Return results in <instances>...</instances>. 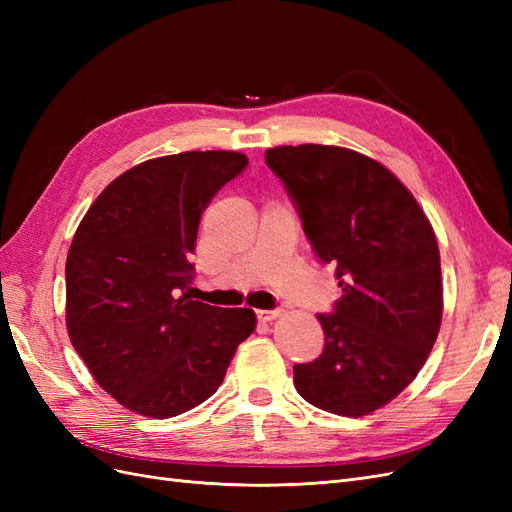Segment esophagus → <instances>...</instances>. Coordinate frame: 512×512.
Masks as SVG:
<instances>
[{
    "label": "esophagus",
    "mask_w": 512,
    "mask_h": 512,
    "mask_svg": "<svg viewBox=\"0 0 512 512\" xmlns=\"http://www.w3.org/2000/svg\"><path fill=\"white\" fill-rule=\"evenodd\" d=\"M277 316H280V309H258V312H256V318L260 322H271Z\"/></svg>",
    "instance_id": "obj_1"
}]
</instances>
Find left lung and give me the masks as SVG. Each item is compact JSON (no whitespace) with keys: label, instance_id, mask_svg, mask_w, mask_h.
Segmentation results:
<instances>
[{"label":"left lung","instance_id":"left-lung-1","mask_svg":"<svg viewBox=\"0 0 512 512\" xmlns=\"http://www.w3.org/2000/svg\"><path fill=\"white\" fill-rule=\"evenodd\" d=\"M265 160L342 288L333 312L318 314L324 350L294 365V386L320 410L365 416L406 389L436 344V235L406 185L363 153L286 145L269 149Z\"/></svg>","mask_w":512,"mask_h":512}]
</instances>
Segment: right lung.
Masks as SVG:
<instances>
[{"mask_svg": "<svg viewBox=\"0 0 512 512\" xmlns=\"http://www.w3.org/2000/svg\"><path fill=\"white\" fill-rule=\"evenodd\" d=\"M247 166L237 151H183L108 183L76 228L66 260V324L102 389L128 410L170 418L209 399L252 309L192 301L200 215Z\"/></svg>", "mask_w": 512, "mask_h": 512, "instance_id": "obj_1", "label": "right lung"}]
</instances>
